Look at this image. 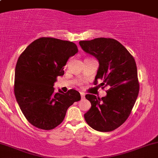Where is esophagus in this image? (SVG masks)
<instances>
[{"instance_id": "1", "label": "esophagus", "mask_w": 158, "mask_h": 158, "mask_svg": "<svg viewBox=\"0 0 158 158\" xmlns=\"http://www.w3.org/2000/svg\"><path fill=\"white\" fill-rule=\"evenodd\" d=\"M80 94H81V98H82V99H84V98H85V93L80 92Z\"/></svg>"}]
</instances>
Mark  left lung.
I'll list each match as a JSON object with an SVG mask.
<instances>
[{
  "instance_id": "obj_1",
  "label": "left lung",
  "mask_w": 158,
  "mask_h": 158,
  "mask_svg": "<svg viewBox=\"0 0 158 158\" xmlns=\"http://www.w3.org/2000/svg\"><path fill=\"white\" fill-rule=\"evenodd\" d=\"M83 51L93 55L99 62L94 81L107 87L106 96L102 98L86 94L91 107L84 115L88 125L101 132H109L120 127L129 117L138 97L136 62L127 48L112 38H95L79 41Z\"/></svg>"
}]
</instances>
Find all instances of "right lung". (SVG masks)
Wrapping results in <instances>:
<instances>
[{
    "mask_svg": "<svg viewBox=\"0 0 158 158\" xmlns=\"http://www.w3.org/2000/svg\"><path fill=\"white\" fill-rule=\"evenodd\" d=\"M78 52L75 43L52 37H41L25 48L17 60L14 93L22 113L34 127L52 130L64 118L67 109L80 100L79 92L70 89L55 92L57 77Z\"/></svg>",
    "mask_w": 158,
    "mask_h": 158,
    "instance_id": "add662e5",
    "label": "right lung"
}]
</instances>
